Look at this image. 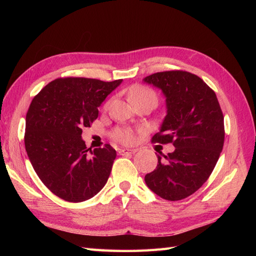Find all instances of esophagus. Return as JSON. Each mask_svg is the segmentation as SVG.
<instances>
[{
	"mask_svg": "<svg viewBox=\"0 0 256 256\" xmlns=\"http://www.w3.org/2000/svg\"><path fill=\"white\" fill-rule=\"evenodd\" d=\"M138 152V150H131V148H122L120 150L118 153L121 155H128V154H135Z\"/></svg>",
	"mask_w": 256,
	"mask_h": 256,
	"instance_id": "obj_1",
	"label": "esophagus"
}]
</instances>
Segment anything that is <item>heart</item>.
<instances>
[{
	"label": "heart",
	"instance_id": "obj_1",
	"mask_svg": "<svg viewBox=\"0 0 256 256\" xmlns=\"http://www.w3.org/2000/svg\"><path fill=\"white\" fill-rule=\"evenodd\" d=\"M130 96H131L133 102H138L140 100L145 99H152L157 102V96L155 92L150 88H146L144 86H133L131 92H130ZM114 136H116V140L125 144H131L134 142V135L128 130H118L116 134H114Z\"/></svg>",
	"mask_w": 256,
	"mask_h": 256
}]
</instances>
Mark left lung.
<instances>
[{"label":"left lung","instance_id":"left-lung-1","mask_svg":"<svg viewBox=\"0 0 256 256\" xmlns=\"http://www.w3.org/2000/svg\"><path fill=\"white\" fill-rule=\"evenodd\" d=\"M144 82L162 90L167 113L153 142L172 143L175 150L158 156L145 176L148 187L162 199L187 198L211 175L224 148V114L214 91L198 76L182 70L156 72Z\"/></svg>","mask_w":256,"mask_h":256}]
</instances>
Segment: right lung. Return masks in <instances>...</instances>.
Segmentation results:
<instances>
[{
  "mask_svg": "<svg viewBox=\"0 0 256 256\" xmlns=\"http://www.w3.org/2000/svg\"><path fill=\"white\" fill-rule=\"evenodd\" d=\"M121 84L122 79L59 78L32 99L26 114L25 148L38 177L57 197L81 202L106 184L116 150L108 144L86 148L81 134Z\"/></svg>",
  "mask_w": 256,
  "mask_h": 256,
  "instance_id": "1",
  "label": "right lung"
}]
</instances>
